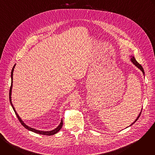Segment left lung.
I'll return each instance as SVG.
<instances>
[{"instance_id": "1", "label": "left lung", "mask_w": 155, "mask_h": 155, "mask_svg": "<svg viewBox=\"0 0 155 155\" xmlns=\"http://www.w3.org/2000/svg\"><path fill=\"white\" fill-rule=\"evenodd\" d=\"M130 56V61H131V62L135 66H136V67L138 68V69H139L142 72V73H143V75H144V77H145V72H144V71H143V68L142 67V65L140 64H139L138 62H137V61L136 60V59H135V58L134 57V56ZM142 110H141V111H140V114H139V115H138V117H137V118L136 119V120L132 123L129 126H132V124H133L134 123H136V121L139 119V117H140V114H141V112H142ZM129 127V126H128ZM126 127V128H127Z\"/></svg>"}]
</instances>
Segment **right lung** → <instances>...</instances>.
I'll return each instance as SVG.
<instances>
[{"instance_id": "1", "label": "right lung", "mask_w": 155, "mask_h": 155, "mask_svg": "<svg viewBox=\"0 0 155 155\" xmlns=\"http://www.w3.org/2000/svg\"><path fill=\"white\" fill-rule=\"evenodd\" d=\"M15 65H16V64L14 65V66L13 67V69L12 70V72H11V80H12V82H11V87H10V93H9V98H10V104H11V105L14 110V112L16 114V115L17 116L19 121H20V123H21V124L23 125L26 129H27L28 130H31L32 132H35V133H37V134H41V135H47V136H52V135H54L55 134H56L57 132H58L59 131V130L62 128V126L63 125V121H62V119H61V122H60V124L57 126V127H56L53 130H48V131H44V130H38V129H34L33 127H31L29 126H28L26 124H25L24 123V121L22 120V119L20 118V117L18 115V114H17L16 111L15 110V108L12 104V87H13V71H14V69L15 68Z\"/></svg>"}]
</instances>
